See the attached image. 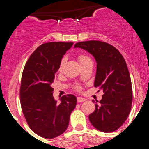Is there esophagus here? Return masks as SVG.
I'll use <instances>...</instances> for the list:
<instances>
[{"label": "esophagus", "instance_id": "esophagus-1", "mask_svg": "<svg viewBox=\"0 0 149 149\" xmlns=\"http://www.w3.org/2000/svg\"><path fill=\"white\" fill-rule=\"evenodd\" d=\"M77 102H79V103H81V102H83V101H86V98H82V97H77Z\"/></svg>", "mask_w": 149, "mask_h": 149}]
</instances>
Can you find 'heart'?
<instances>
[{
  "instance_id": "1",
  "label": "heart",
  "mask_w": 149,
  "mask_h": 149,
  "mask_svg": "<svg viewBox=\"0 0 149 149\" xmlns=\"http://www.w3.org/2000/svg\"><path fill=\"white\" fill-rule=\"evenodd\" d=\"M87 58L88 57H86V56H80L78 57V60H79V61H80V63H81V62L84 61V60H86V59H87ZM63 65H64V60H62L61 63H60V67H59V72H62V70H63ZM75 88L77 90H80V89H81V87H80L79 86H77Z\"/></svg>"
}]
</instances>
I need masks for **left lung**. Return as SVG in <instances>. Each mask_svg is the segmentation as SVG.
<instances>
[{
    "label": "left lung",
    "instance_id": "8db88e82",
    "mask_svg": "<svg viewBox=\"0 0 149 149\" xmlns=\"http://www.w3.org/2000/svg\"><path fill=\"white\" fill-rule=\"evenodd\" d=\"M74 48L94 56L97 63L94 86L104 93L89 116L91 124L102 132L116 131L127 119L132 104V85L125 60L115 47L101 41L77 42Z\"/></svg>",
    "mask_w": 149,
    "mask_h": 149
}]
</instances>
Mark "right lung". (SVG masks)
I'll return each instance as SVG.
<instances>
[{
    "instance_id": "right-lung-1",
    "label": "right lung",
    "mask_w": 149,
    "mask_h": 149,
    "mask_svg": "<svg viewBox=\"0 0 149 149\" xmlns=\"http://www.w3.org/2000/svg\"><path fill=\"white\" fill-rule=\"evenodd\" d=\"M73 42H48L39 46L26 63L20 88V101L30 128L46 139L61 135L68 126L77 98L68 94L60 98L53 96L51 84L63 55Z\"/></svg>"
}]
</instances>
